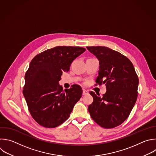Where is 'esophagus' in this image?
I'll return each instance as SVG.
<instances>
[{
  "label": "esophagus",
  "mask_w": 156,
  "mask_h": 156,
  "mask_svg": "<svg viewBox=\"0 0 156 156\" xmlns=\"http://www.w3.org/2000/svg\"><path fill=\"white\" fill-rule=\"evenodd\" d=\"M87 94H88L87 91L84 90V89H83V95H87Z\"/></svg>",
  "instance_id": "obj_1"
}]
</instances>
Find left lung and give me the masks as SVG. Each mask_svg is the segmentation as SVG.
Instances as JSON below:
<instances>
[{
	"label": "left lung",
	"instance_id": "8db88e82",
	"mask_svg": "<svg viewBox=\"0 0 156 156\" xmlns=\"http://www.w3.org/2000/svg\"><path fill=\"white\" fill-rule=\"evenodd\" d=\"M87 49L99 61L95 86L105 84L107 89L102 97L90 92L94 100L89 113L101 127H116L129 117L136 101L138 77L131 61L119 52L105 46Z\"/></svg>",
	"mask_w": 156,
	"mask_h": 156
}]
</instances>
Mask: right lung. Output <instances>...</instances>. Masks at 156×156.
<instances>
[{
    "label": "right lung",
    "mask_w": 156,
    "mask_h": 156,
    "mask_svg": "<svg viewBox=\"0 0 156 156\" xmlns=\"http://www.w3.org/2000/svg\"><path fill=\"white\" fill-rule=\"evenodd\" d=\"M86 51L78 46H56L44 51L31 61L25 74L23 95L33 119L40 126L55 128L70 116L82 89L73 84L63 90L59 84L63 72Z\"/></svg>",
    "instance_id": "1"
}]
</instances>
